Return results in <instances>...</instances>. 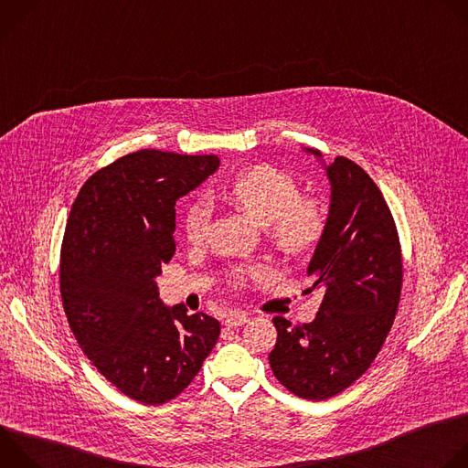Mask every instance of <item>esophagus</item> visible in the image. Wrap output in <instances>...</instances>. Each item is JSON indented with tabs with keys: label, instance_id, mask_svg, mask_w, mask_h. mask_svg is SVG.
<instances>
[{
	"label": "esophagus",
	"instance_id": "esophagus-1",
	"mask_svg": "<svg viewBox=\"0 0 468 468\" xmlns=\"http://www.w3.org/2000/svg\"><path fill=\"white\" fill-rule=\"evenodd\" d=\"M250 320V316L246 313H240V311H235V313H229L226 316V325L228 327H239L242 324H246Z\"/></svg>",
	"mask_w": 468,
	"mask_h": 468
}]
</instances>
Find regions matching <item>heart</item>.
<instances>
[{
  "instance_id": "obj_1",
  "label": "heart",
  "mask_w": 468,
  "mask_h": 468,
  "mask_svg": "<svg viewBox=\"0 0 468 468\" xmlns=\"http://www.w3.org/2000/svg\"><path fill=\"white\" fill-rule=\"evenodd\" d=\"M226 202L264 226L266 237L287 257H305L324 240L329 211L314 194H300V183L289 172L257 165L228 179L220 188ZM211 218V207L197 197L186 204L183 231L186 240L202 242Z\"/></svg>"
}]
</instances>
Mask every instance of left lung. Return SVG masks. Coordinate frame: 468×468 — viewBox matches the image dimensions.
Here are the masks:
<instances>
[{
	"label": "left lung",
	"instance_id": "1",
	"mask_svg": "<svg viewBox=\"0 0 468 468\" xmlns=\"http://www.w3.org/2000/svg\"><path fill=\"white\" fill-rule=\"evenodd\" d=\"M318 154V152H314ZM329 228L307 274L322 303L309 324L274 316L278 341L269 356L278 381L305 399H325L348 388L379 354L404 283L398 229L372 177L352 159L335 157Z\"/></svg>",
	"mask_w": 468,
	"mask_h": 468
}]
</instances>
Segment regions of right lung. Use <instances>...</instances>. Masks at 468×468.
I'll use <instances>...</instances> for the list:
<instances>
[{
  "instance_id": "1",
  "label": "right lung",
  "mask_w": 468,
  "mask_h": 468,
  "mask_svg": "<svg viewBox=\"0 0 468 468\" xmlns=\"http://www.w3.org/2000/svg\"><path fill=\"white\" fill-rule=\"evenodd\" d=\"M217 155L139 150L94 172L60 246V298L90 363L146 406L179 396L220 335L206 313L166 309L155 276L176 251V202L218 168Z\"/></svg>"
}]
</instances>
